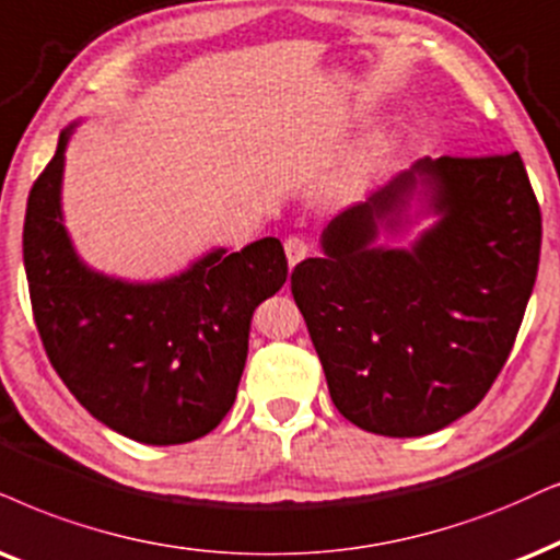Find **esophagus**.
<instances>
[{"instance_id": "1", "label": "esophagus", "mask_w": 560, "mask_h": 560, "mask_svg": "<svg viewBox=\"0 0 560 560\" xmlns=\"http://www.w3.org/2000/svg\"><path fill=\"white\" fill-rule=\"evenodd\" d=\"M310 250H313V247H310L307 240H302L296 235L284 240V253H287V260H289V266H292V268L300 264V260L307 258Z\"/></svg>"}]
</instances>
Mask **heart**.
Segmentation results:
<instances>
[{
    "instance_id": "heart-1",
    "label": "heart",
    "mask_w": 560,
    "mask_h": 560,
    "mask_svg": "<svg viewBox=\"0 0 560 560\" xmlns=\"http://www.w3.org/2000/svg\"><path fill=\"white\" fill-rule=\"evenodd\" d=\"M398 141L400 139L395 137V133H380V137H374L370 144H366L364 150L349 162V165L332 173L330 178L332 194L349 196V194H357L362 186H366V183H370L374 175H377L380 170L393 160V154L398 152Z\"/></svg>"
}]
</instances>
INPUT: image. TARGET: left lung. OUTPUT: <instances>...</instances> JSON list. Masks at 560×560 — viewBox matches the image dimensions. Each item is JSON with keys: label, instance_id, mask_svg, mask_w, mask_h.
Instances as JSON below:
<instances>
[{"label": "left lung", "instance_id": "8db88e82", "mask_svg": "<svg viewBox=\"0 0 560 560\" xmlns=\"http://www.w3.org/2000/svg\"><path fill=\"white\" fill-rule=\"evenodd\" d=\"M421 215L435 222L410 248L376 243ZM540 240L516 152L423 158L332 217L292 294L336 408L382 436L434 434L470 413L512 351Z\"/></svg>", "mask_w": 560, "mask_h": 560}]
</instances>
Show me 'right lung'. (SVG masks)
<instances>
[{"label":"right lung","mask_w":560,"mask_h":560,"mask_svg":"<svg viewBox=\"0 0 560 560\" xmlns=\"http://www.w3.org/2000/svg\"><path fill=\"white\" fill-rule=\"evenodd\" d=\"M61 131L27 196L23 260L40 341L54 370L105 427L141 444H186L228 416L256 307L287 281L284 247L264 237L214 247L186 271L126 281L90 268L63 228Z\"/></svg>","instance_id":"obj_1"}]
</instances>
